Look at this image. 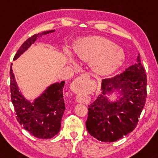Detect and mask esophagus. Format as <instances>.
I'll use <instances>...</instances> for the list:
<instances>
[{"label": "esophagus", "mask_w": 158, "mask_h": 158, "mask_svg": "<svg viewBox=\"0 0 158 158\" xmlns=\"http://www.w3.org/2000/svg\"><path fill=\"white\" fill-rule=\"evenodd\" d=\"M81 78H87L88 77V76L87 75V74H81V75L80 76Z\"/></svg>", "instance_id": "34e87169"}]
</instances>
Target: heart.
<instances>
[{"label": "heart", "instance_id": "heart-1", "mask_svg": "<svg viewBox=\"0 0 158 158\" xmlns=\"http://www.w3.org/2000/svg\"><path fill=\"white\" fill-rule=\"evenodd\" d=\"M73 50L79 60L91 63L94 71L99 75L113 73L120 66L125 57L122 49L101 36L80 39Z\"/></svg>", "mask_w": 158, "mask_h": 158}]
</instances>
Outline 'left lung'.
<instances>
[{
	"mask_svg": "<svg viewBox=\"0 0 158 158\" xmlns=\"http://www.w3.org/2000/svg\"><path fill=\"white\" fill-rule=\"evenodd\" d=\"M146 70L139 56L125 71L103 79L102 95L88 106L85 125L90 135L102 142H114L133 131L146 103ZM113 87L122 88L123 97L111 103L103 95Z\"/></svg>",
	"mask_w": 158,
	"mask_h": 158,
	"instance_id": "1",
	"label": "left lung"
}]
</instances>
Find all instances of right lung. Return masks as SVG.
Instances as JSON below:
<instances>
[{
	"label": "right lung",
	"mask_w": 158,
	"mask_h": 158,
	"mask_svg": "<svg viewBox=\"0 0 158 158\" xmlns=\"http://www.w3.org/2000/svg\"><path fill=\"white\" fill-rule=\"evenodd\" d=\"M55 30L35 34L27 39L20 47L14 56V60L26 51L29 47L43 35ZM11 99L15 111L16 119L29 133L40 139H50L59 133L61 121L65 110L63 88L65 81L50 85L33 103L29 102L19 91V88L10 67Z\"/></svg>",
	"instance_id": "1"
}]
</instances>
